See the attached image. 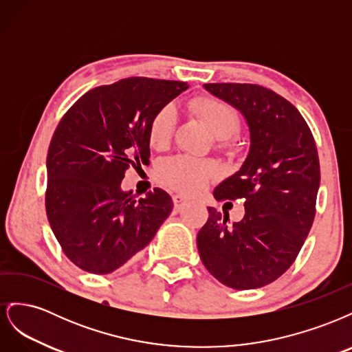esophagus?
I'll return each instance as SVG.
<instances>
[{"mask_svg":"<svg viewBox=\"0 0 352 352\" xmlns=\"http://www.w3.org/2000/svg\"><path fill=\"white\" fill-rule=\"evenodd\" d=\"M188 199L182 195H175L173 197V206H175V211H182L185 208V206H188Z\"/></svg>","mask_w":352,"mask_h":352,"instance_id":"1","label":"esophagus"}]
</instances>
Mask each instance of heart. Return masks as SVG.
Here are the masks:
<instances>
[{
	"label": "heart",
	"mask_w": 352,
	"mask_h": 352,
	"mask_svg": "<svg viewBox=\"0 0 352 352\" xmlns=\"http://www.w3.org/2000/svg\"><path fill=\"white\" fill-rule=\"evenodd\" d=\"M190 107L210 129L220 138L223 146L229 145V138L239 131L241 119L236 110L228 102L214 97H198ZM176 126V110L172 104L160 109L148 126V141L155 150H163L172 141ZM217 166L207 160L188 155L167 158L158 167V177L164 185L182 194H198L217 176Z\"/></svg>",
	"instance_id": "1"
}]
</instances>
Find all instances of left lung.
<instances>
[{"label": "left lung", "instance_id": "left-lung-1", "mask_svg": "<svg viewBox=\"0 0 352 352\" xmlns=\"http://www.w3.org/2000/svg\"><path fill=\"white\" fill-rule=\"evenodd\" d=\"M214 97L235 107L250 129V151L235 175L214 189V198H245V216L208 207L197 235L199 258L233 289H257L291 267L316 216L320 163L313 133L294 105L260 85L206 83Z\"/></svg>", "mask_w": 352, "mask_h": 352}]
</instances>
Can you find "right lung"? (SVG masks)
Masks as SVG:
<instances>
[{"mask_svg": "<svg viewBox=\"0 0 352 352\" xmlns=\"http://www.w3.org/2000/svg\"><path fill=\"white\" fill-rule=\"evenodd\" d=\"M186 89L185 82L127 78L88 91L63 116L48 148L45 208L79 269L107 274L122 267L172 212L166 190L136 199L120 185L131 164H150L151 117Z\"/></svg>", "mask_w": 352, "mask_h": 352, "instance_id": "add662e5", "label": "right lung"}]
</instances>
